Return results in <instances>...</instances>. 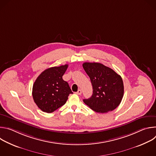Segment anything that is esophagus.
Returning <instances> with one entry per match:
<instances>
[{
	"instance_id": "34e87169",
	"label": "esophagus",
	"mask_w": 156,
	"mask_h": 156,
	"mask_svg": "<svg viewBox=\"0 0 156 156\" xmlns=\"http://www.w3.org/2000/svg\"><path fill=\"white\" fill-rule=\"evenodd\" d=\"M81 93H82V92H81V90H79L76 93V94H78V95H81Z\"/></svg>"
}]
</instances>
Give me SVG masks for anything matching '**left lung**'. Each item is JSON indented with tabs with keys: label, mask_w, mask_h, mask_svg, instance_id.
I'll use <instances>...</instances> for the list:
<instances>
[{
	"label": "left lung",
	"mask_w": 156,
	"mask_h": 156,
	"mask_svg": "<svg viewBox=\"0 0 156 156\" xmlns=\"http://www.w3.org/2000/svg\"><path fill=\"white\" fill-rule=\"evenodd\" d=\"M83 69L90 78L93 95L83 102L98 113H107L120 104L124 93L122 77L112 69L100 63L84 62Z\"/></svg>",
	"instance_id": "1"
}]
</instances>
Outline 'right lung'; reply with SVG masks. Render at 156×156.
<instances>
[{
	"label": "right lung",
	"instance_id": "right-lung-1",
	"mask_svg": "<svg viewBox=\"0 0 156 156\" xmlns=\"http://www.w3.org/2000/svg\"><path fill=\"white\" fill-rule=\"evenodd\" d=\"M68 66L66 64L48 69L39 75L34 83L33 98L43 112H54L66 103L70 94H73L69 83L62 78Z\"/></svg>",
	"mask_w": 156,
	"mask_h": 156
}]
</instances>
